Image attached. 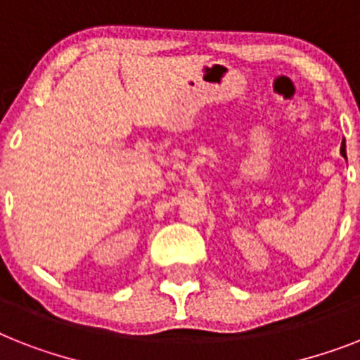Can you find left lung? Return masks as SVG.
Returning <instances> with one entry per match:
<instances>
[{
	"mask_svg": "<svg viewBox=\"0 0 360 360\" xmlns=\"http://www.w3.org/2000/svg\"><path fill=\"white\" fill-rule=\"evenodd\" d=\"M340 153H342V157H344V159H346V142H342V146H340Z\"/></svg>",
	"mask_w": 360,
	"mask_h": 360,
	"instance_id": "8db88e82",
	"label": "left lung"
}]
</instances>
